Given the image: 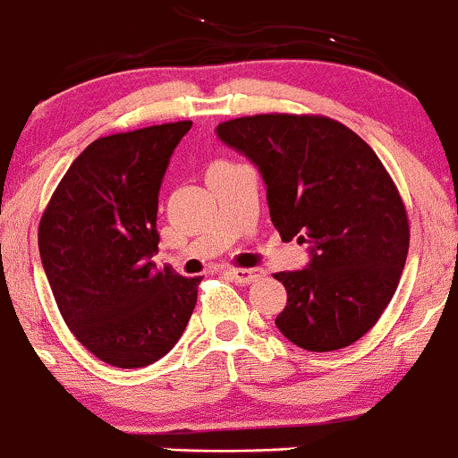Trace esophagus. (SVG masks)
I'll return each mask as SVG.
<instances>
[{
	"instance_id": "obj_1",
	"label": "esophagus",
	"mask_w": 458,
	"mask_h": 458,
	"mask_svg": "<svg viewBox=\"0 0 458 458\" xmlns=\"http://www.w3.org/2000/svg\"><path fill=\"white\" fill-rule=\"evenodd\" d=\"M230 276H233L239 284H251L260 280V277L265 276V271L259 269V267H254V269H230Z\"/></svg>"
}]
</instances>
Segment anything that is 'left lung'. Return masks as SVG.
Listing matches in <instances>:
<instances>
[{"label":"left lung","instance_id":"8db88e82","mask_svg":"<svg viewBox=\"0 0 458 458\" xmlns=\"http://www.w3.org/2000/svg\"><path fill=\"white\" fill-rule=\"evenodd\" d=\"M217 135L259 165L282 239L312 243L306 269L273 273L286 288L277 329L306 351H338L375 327L409 251L401 193L375 150L338 120L259 114Z\"/></svg>","mask_w":458,"mask_h":458}]
</instances>
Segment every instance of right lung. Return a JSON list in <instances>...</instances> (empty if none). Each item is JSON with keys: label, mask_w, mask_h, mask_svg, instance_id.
I'll list each match as a JSON object with an SVG mask.
<instances>
[{"label": "right lung", "mask_w": 458, "mask_h": 458, "mask_svg": "<svg viewBox=\"0 0 458 458\" xmlns=\"http://www.w3.org/2000/svg\"><path fill=\"white\" fill-rule=\"evenodd\" d=\"M189 129L181 120L94 140L40 217V260L62 318L109 366L161 360L196 308L202 277L152 262L161 181Z\"/></svg>", "instance_id": "1"}]
</instances>
